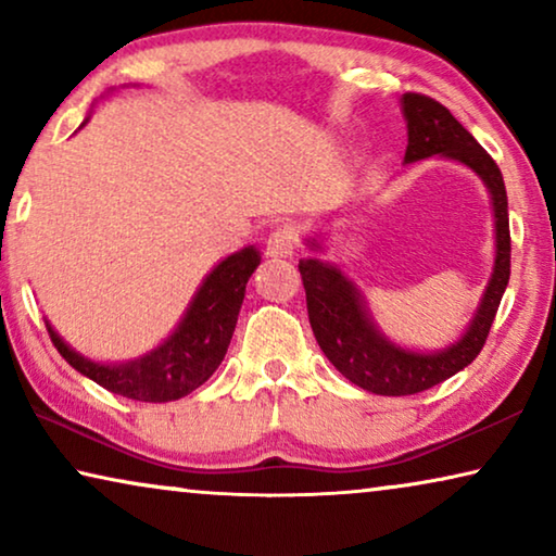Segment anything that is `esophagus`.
<instances>
[{
  "label": "esophagus",
  "mask_w": 556,
  "mask_h": 556,
  "mask_svg": "<svg viewBox=\"0 0 556 556\" xmlns=\"http://www.w3.org/2000/svg\"><path fill=\"white\" fill-rule=\"evenodd\" d=\"M298 243H301V240H298L295 225L283 223L268 236V253L273 255V258H288V255L295 253Z\"/></svg>",
  "instance_id": "1"
}]
</instances>
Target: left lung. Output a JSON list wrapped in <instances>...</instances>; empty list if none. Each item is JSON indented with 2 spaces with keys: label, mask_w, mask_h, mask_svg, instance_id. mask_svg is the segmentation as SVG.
Listing matches in <instances>:
<instances>
[{
  "label": "left lung",
  "mask_w": 556,
  "mask_h": 556,
  "mask_svg": "<svg viewBox=\"0 0 556 556\" xmlns=\"http://www.w3.org/2000/svg\"><path fill=\"white\" fill-rule=\"evenodd\" d=\"M401 102H404L408 125L406 163L444 155L469 165L486 182L494 200L496 261L484 301H481L469 331L462 336V341L441 353H414L386 341L368 318L364 298L349 278L341 276V270L316 258L298 263L308 320L320 351L351 383L378 393V396H412V393L429 391L431 386L446 381L469 366L484 349L511 268L509 211H506L509 203H506V188L498 165L441 102L426 98L421 92H406Z\"/></svg>",
  "instance_id": "obj_1"
}]
</instances>
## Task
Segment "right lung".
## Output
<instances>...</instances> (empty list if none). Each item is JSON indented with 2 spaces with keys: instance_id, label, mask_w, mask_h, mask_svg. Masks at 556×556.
<instances>
[{
  "instance_id": "right-lung-1",
  "label": "right lung",
  "mask_w": 556,
  "mask_h": 556,
  "mask_svg": "<svg viewBox=\"0 0 556 556\" xmlns=\"http://www.w3.org/2000/svg\"><path fill=\"white\" fill-rule=\"evenodd\" d=\"M255 248H243L225 258L192 298L188 313L163 345L138 361L119 366H102L70 349L47 324L54 349L79 374L92 378L102 389L132 401L163 404L188 396L215 374L236 331L248 278L258 268Z\"/></svg>"
}]
</instances>
